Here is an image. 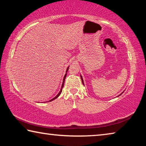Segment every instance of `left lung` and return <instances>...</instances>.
I'll return each mask as SVG.
<instances>
[{"mask_svg": "<svg viewBox=\"0 0 146 146\" xmlns=\"http://www.w3.org/2000/svg\"><path fill=\"white\" fill-rule=\"evenodd\" d=\"M80 77H81V79H82V84H83V85H84V81H83V78H82V76L80 75ZM123 93V92H122V93H121V94H120V95H122V94ZM120 95H118V96H120Z\"/></svg>", "mask_w": 146, "mask_h": 146, "instance_id": "left-lung-1", "label": "left lung"}]
</instances>
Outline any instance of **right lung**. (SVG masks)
I'll use <instances>...</instances> for the list:
<instances>
[{
    "label": "right lung",
    "mask_w": 146,
    "mask_h": 146,
    "mask_svg": "<svg viewBox=\"0 0 146 146\" xmlns=\"http://www.w3.org/2000/svg\"><path fill=\"white\" fill-rule=\"evenodd\" d=\"M69 67H70V66H68V67L67 70H66V72L65 75H64V78H63V82H62V86H61V89H60V91H59V93L57 94V95H56L55 97H54V98H52V99H51V100H49V102H51V101H53V100H54L55 99H56V98H58V97H59V95H60V93H61V92H62V88H63V87H64V81H65V78H66V75H67V72H68V70H69ZM49 101H48V102H49Z\"/></svg>",
    "instance_id": "right-lung-1"
}]
</instances>
